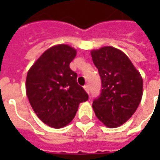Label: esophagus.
Wrapping results in <instances>:
<instances>
[{"label":"esophagus","instance_id":"34e87169","mask_svg":"<svg viewBox=\"0 0 160 160\" xmlns=\"http://www.w3.org/2000/svg\"><path fill=\"white\" fill-rule=\"evenodd\" d=\"M84 90L86 91L87 93H89V86H88V85H86V86H84Z\"/></svg>","mask_w":160,"mask_h":160}]
</instances>
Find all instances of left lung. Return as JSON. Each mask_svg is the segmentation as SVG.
<instances>
[{"mask_svg":"<svg viewBox=\"0 0 160 160\" xmlns=\"http://www.w3.org/2000/svg\"><path fill=\"white\" fill-rule=\"evenodd\" d=\"M102 81L100 97L92 103L98 119L114 128L125 123L141 103L143 80L127 55L112 46L91 51Z\"/></svg>","mask_w":160,"mask_h":160,"instance_id":"8db88e82","label":"left lung"}]
</instances>
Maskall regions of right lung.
I'll list each match as a JSON object with an SVG mask.
<instances>
[{"label": "right lung", "instance_id": "1", "mask_svg": "<svg viewBox=\"0 0 160 160\" xmlns=\"http://www.w3.org/2000/svg\"><path fill=\"white\" fill-rule=\"evenodd\" d=\"M76 49L57 44L45 50L28 70L26 95L38 118L54 128L69 124L79 104L88 95L77 83V73L70 69Z\"/></svg>", "mask_w": 160, "mask_h": 160}]
</instances>
